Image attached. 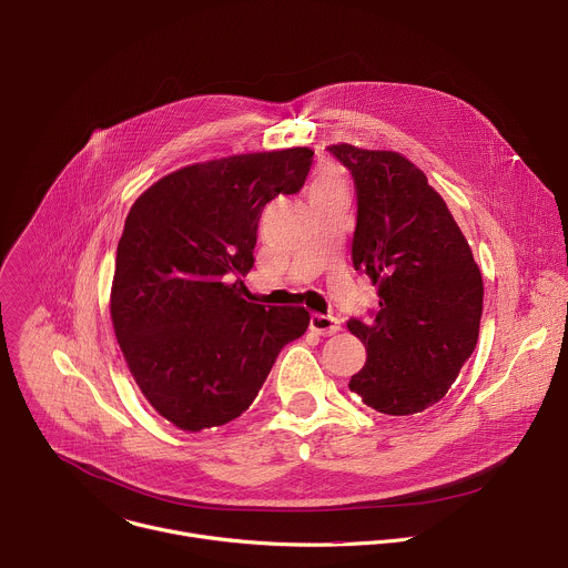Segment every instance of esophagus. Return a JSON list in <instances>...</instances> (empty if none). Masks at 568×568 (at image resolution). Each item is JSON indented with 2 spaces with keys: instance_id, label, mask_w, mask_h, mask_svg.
I'll list each match as a JSON object with an SVG mask.
<instances>
[{
  "instance_id": "34e87169",
  "label": "esophagus",
  "mask_w": 568,
  "mask_h": 568,
  "mask_svg": "<svg viewBox=\"0 0 568 568\" xmlns=\"http://www.w3.org/2000/svg\"><path fill=\"white\" fill-rule=\"evenodd\" d=\"M310 328L316 333V335H323V337H331V335H337L342 331V323L339 318L335 316H326V314H312L310 316Z\"/></svg>"
}]
</instances>
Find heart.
<instances>
[{"label": "heart", "instance_id": "1", "mask_svg": "<svg viewBox=\"0 0 568 568\" xmlns=\"http://www.w3.org/2000/svg\"><path fill=\"white\" fill-rule=\"evenodd\" d=\"M337 191H344V182H342L339 173L333 166L316 169V173L310 182V197L328 195V193H337Z\"/></svg>", "mask_w": 568, "mask_h": 568}]
</instances>
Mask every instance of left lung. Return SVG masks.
<instances>
[{
  "label": "left lung",
  "instance_id": "8db88e82",
  "mask_svg": "<svg viewBox=\"0 0 568 568\" xmlns=\"http://www.w3.org/2000/svg\"><path fill=\"white\" fill-rule=\"evenodd\" d=\"M355 182L353 265L377 285L371 318L348 331L366 346L348 388L386 416H414L445 397L474 353L483 278L443 197L409 159L331 145Z\"/></svg>",
  "mask_w": 568,
  "mask_h": 568
}]
</instances>
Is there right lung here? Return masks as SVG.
Returning <instances> with one entry per match:
<instances>
[{"instance_id":"obj_1","label":"right lung","mask_w":568,"mask_h":568,"mask_svg":"<svg viewBox=\"0 0 568 568\" xmlns=\"http://www.w3.org/2000/svg\"><path fill=\"white\" fill-rule=\"evenodd\" d=\"M312 156L290 148L186 166L152 184L125 217L114 333L145 399L184 432L245 414L283 346L307 331L303 307L240 298V276L254 267L265 204L303 189Z\"/></svg>"}]
</instances>
